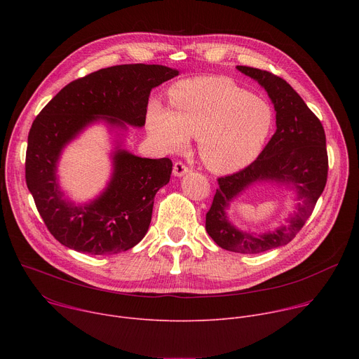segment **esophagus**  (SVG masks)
I'll return each instance as SVG.
<instances>
[{
    "label": "esophagus",
    "mask_w": 359,
    "mask_h": 359,
    "mask_svg": "<svg viewBox=\"0 0 359 359\" xmlns=\"http://www.w3.org/2000/svg\"><path fill=\"white\" fill-rule=\"evenodd\" d=\"M189 170H190L189 166L184 165V163L180 162V161L175 162V165H173V175H175V176H183V175H186Z\"/></svg>",
    "instance_id": "1"
}]
</instances>
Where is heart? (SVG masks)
Listing matches in <instances>:
<instances>
[{
  "label": "heart",
  "mask_w": 359,
  "mask_h": 359,
  "mask_svg": "<svg viewBox=\"0 0 359 359\" xmlns=\"http://www.w3.org/2000/svg\"><path fill=\"white\" fill-rule=\"evenodd\" d=\"M175 112L153 104L147 125L168 151L186 147L190 135L198 137L203 162L216 172L240 169L259 156L273 128L269 102L251 95L224 76H198L170 89Z\"/></svg>",
  "instance_id": "1"
}]
</instances>
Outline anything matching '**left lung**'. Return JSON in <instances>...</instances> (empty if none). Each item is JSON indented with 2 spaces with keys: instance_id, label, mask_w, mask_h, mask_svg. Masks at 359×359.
<instances>
[{
  "instance_id": "obj_1",
  "label": "left lung",
  "mask_w": 359,
  "mask_h": 359,
  "mask_svg": "<svg viewBox=\"0 0 359 359\" xmlns=\"http://www.w3.org/2000/svg\"><path fill=\"white\" fill-rule=\"evenodd\" d=\"M237 69L259 81L271 97L277 130L252 163L217 179L219 189L206 213V230L216 244L241 254H259L290 243L314 212L328 177V153L321 121L305 105L287 81L273 72L238 65ZM262 180L292 182L302 204L288 226L267 235H245L225 219L228 203L248 184Z\"/></svg>"
}]
</instances>
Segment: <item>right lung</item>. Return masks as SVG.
<instances>
[{"mask_svg": "<svg viewBox=\"0 0 359 359\" xmlns=\"http://www.w3.org/2000/svg\"><path fill=\"white\" fill-rule=\"evenodd\" d=\"M176 75V69L144 64L99 69L62 88L32 122L25 182L46 229L65 247L92 255L118 254L144 237L155 194L170 180L169 158H137L118 150L108 189L86 206L62 198L57 162L62 147L96 119L143 126L151 88Z\"/></svg>", "mask_w": 359, "mask_h": 359, "instance_id": "right-lung-1", "label": "right lung"}]
</instances>
